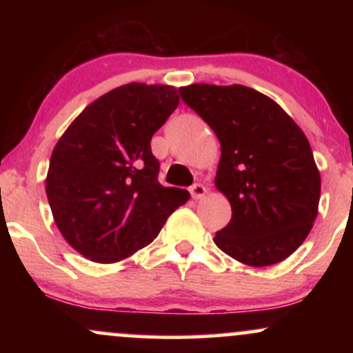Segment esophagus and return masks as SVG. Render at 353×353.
<instances>
[{"label": "esophagus", "mask_w": 353, "mask_h": 353, "mask_svg": "<svg viewBox=\"0 0 353 353\" xmlns=\"http://www.w3.org/2000/svg\"><path fill=\"white\" fill-rule=\"evenodd\" d=\"M190 196L194 197V199H202V197L205 196V194H208V188H205L204 184H194V185H190Z\"/></svg>", "instance_id": "esophagus-1"}]
</instances>
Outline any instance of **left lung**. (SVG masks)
<instances>
[{
    "label": "left lung",
    "instance_id": "left-lung-1",
    "mask_svg": "<svg viewBox=\"0 0 353 353\" xmlns=\"http://www.w3.org/2000/svg\"><path fill=\"white\" fill-rule=\"evenodd\" d=\"M179 92L221 143L216 189L232 219L216 232V245L245 265L282 262L305 241L319 212L320 172L309 139L252 88L196 83Z\"/></svg>",
    "mask_w": 353,
    "mask_h": 353
}]
</instances>
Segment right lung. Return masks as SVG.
I'll return each mask as SVG.
<instances>
[{
  "label": "right lung",
  "instance_id": "obj_1",
  "mask_svg": "<svg viewBox=\"0 0 353 353\" xmlns=\"http://www.w3.org/2000/svg\"><path fill=\"white\" fill-rule=\"evenodd\" d=\"M179 104L168 84L129 83L92 101L52 149L46 196L61 236L83 257L112 264L151 244L189 201L157 181L151 137Z\"/></svg>",
  "mask_w": 353,
  "mask_h": 353
}]
</instances>
